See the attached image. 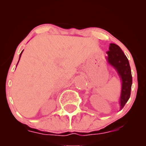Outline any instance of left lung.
<instances>
[{
	"label": "left lung",
	"mask_w": 146,
	"mask_h": 146,
	"mask_svg": "<svg viewBox=\"0 0 146 146\" xmlns=\"http://www.w3.org/2000/svg\"><path fill=\"white\" fill-rule=\"evenodd\" d=\"M107 62L116 70L121 82L119 98L120 110L123 108L130 96L132 78L128 60L118 45L110 43L109 51L106 52Z\"/></svg>",
	"instance_id": "8db88e82"
}]
</instances>
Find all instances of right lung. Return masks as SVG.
Returning a JSON list of instances; mask_svg holds the SVG:
<instances>
[{
  "label": "right lung",
  "instance_id": "obj_1",
  "mask_svg": "<svg viewBox=\"0 0 146 146\" xmlns=\"http://www.w3.org/2000/svg\"><path fill=\"white\" fill-rule=\"evenodd\" d=\"M23 51H24V50H23ZM23 51L21 52V54H20V57H19V60H20V58H21V55H22V53H23ZM19 60H18V62H19ZM18 63H17V64H18ZM16 66H17V65H16Z\"/></svg>",
  "mask_w": 146,
  "mask_h": 146
}]
</instances>
